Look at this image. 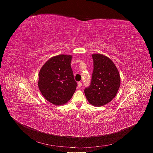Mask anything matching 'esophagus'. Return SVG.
I'll return each instance as SVG.
<instances>
[{
    "mask_svg": "<svg viewBox=\"0 0 153 153\" xmlns=\"http://www.w3.org/2000/svg\"><path fill=\"white\" fill-rule=\"evenodd\" d=\"M78 86H79V88H81L82 87V83L80 82H78Z\"/></svg>",
    "mask_w": 153,
    "mask_h": 153,
    "instance_id": "esophagus-1",
    "label": "esophagus"
}]
</instances>
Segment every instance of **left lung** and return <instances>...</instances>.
Masks as SVG:
<instances>
[{"label": "left lung", "instance_id": "1", "mask_svg": "<svg viewBox=\"0 0 153 153\" xmlns=\"http://www.w3.org/2000/svg\"><path fill=\"white\" fill-rule=\"evenodd\" d=\"M94 70L91 84L84 90L86 99L95 106L110 102L116 96L120 85V77L114 62L107 56L93 54Z\"/></svg>", "mask_w": 153, "mask_h": 153}]
</instances>
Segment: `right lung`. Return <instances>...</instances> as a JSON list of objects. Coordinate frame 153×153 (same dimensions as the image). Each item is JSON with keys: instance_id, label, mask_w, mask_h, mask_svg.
<instances>
[{"instance_id": "1", "label": "right lung", "mask_w": 153, "mask_h": 153, "mask_svg": "<svg viewBox=\"0 0 153 153\" xmlns=\"http://www.w3.org/2000/svg\"><path fill=\"white\" fill-rule=\"evenodd\" d=\"M71 55L53 56L43 65L39 73V90L53 105L67 103L76 90L77 82L71 67Z\"/></svg>"}]
</instances>
